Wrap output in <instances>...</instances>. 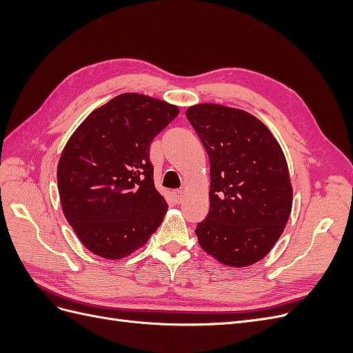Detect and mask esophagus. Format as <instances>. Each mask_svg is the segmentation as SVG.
Instances as JSON below:
<instances>
[{"mask_svg": "<svg viewBox=\"0 0 353 353\" xmlns=\"http://www.w3.org/2000/svg\"><path fill=\"white\" fill-rule=\"evenodd\" d=\"M184 197H185V193H184L183 190L175 191V200H176V203H183V201H184Z\"/></svg>", "mask_w": 353, "mask_h": 353, "instance_id": "obj_1", "label": "esophagus"}]
</instances>
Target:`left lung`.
Segmentation results:
<instances>
[{"mask_svg":"<svg viewBox=\"0 0 353 353\" xmlns=\"http://www.w3.org/2000/svg\"><path fill=\"white\" fill-rule=\"evenodd\" d=\"M185 114L210 160L209 213L196 228L201 249L223 265H253L274 248L292 212L281 147L243 110L197 104Z\"/></svg>","mask_w":353,"mask_h":353,"instance_id":"obj_1","label":"left lung"}]
</instances>
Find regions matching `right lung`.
<instances>
[{"label":"right lung","mask_w":353,"mask_h":353,"mask_svg":"<svg viewBox=\"0 0 353 353\" xmlns=\"http://www.w3.org/2000/svg\"><path fill=\"white\" fill-rule=\"evenodd\" d=\"M178 108L143 94L117 95L85 119L57 168L61 208L82 244L121 259L150 239L168 205L154 188L150 144Z\"/></svg>","instance_id":"right-lung-1"}]
</instances>
